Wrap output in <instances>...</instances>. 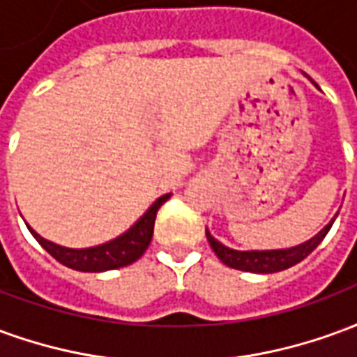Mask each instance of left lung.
<instances>
[{
  "label": "left lung",
  "mask_w": 357,
  "mask_h": 357,
  "mask_svg": "<svg viewBox=\"0 0 357 357\" xmlns=\"http://www.w3.org/2000/svg\"><path fill=\"white\" fill-rule=\"evenodd\" d=\"M338 214H335L337 218ZM335 218L329 224L323 227L321 231L315 233L312 239L300 243L296 247L291 248H273V250H235L222 245L220 241L212 237V233L206 229V239H208L210 247L216 252V256L233 269H241V271H250V273H275V271H283V269L291 268L294 264L302 262L312 250H314L329 233L331 225L335 222Z\"/></svg>",
  "instance_id": "8db88e82"
}]
</instances>
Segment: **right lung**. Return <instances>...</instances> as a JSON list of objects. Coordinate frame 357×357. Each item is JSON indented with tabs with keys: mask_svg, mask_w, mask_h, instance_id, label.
<instances>
[{
	"mask_svg": "<svg viewBox=\"0 0 357 357\" xmlns=\"http://www.w3.org/2000/svg\"><path fill=\"white\" fill-rule=\"evenodd\" d=\"M172 193H166L162 197H158L147 212L135 222V224L124 231L122 235H118L114 239L107 241L102 245L88 248H68L63 245H57L53 241L43 239L40 233H36L30 225L26 227L30 233L34 235V239L42 245L47 252H50L57 262H61L66 268H73L76 271H89V273H99V271H109V269L124 268L130 266L135 260H139L143 252L147 250L153 239V229H155V218L158 208L162 206L164 202L168 201Z\"/></svg>",
	"mask_w": 357,
	"mask_h": 357,
	"instance_id": "right-lung-1",
	"label": "right lung"
}]
</instances>
